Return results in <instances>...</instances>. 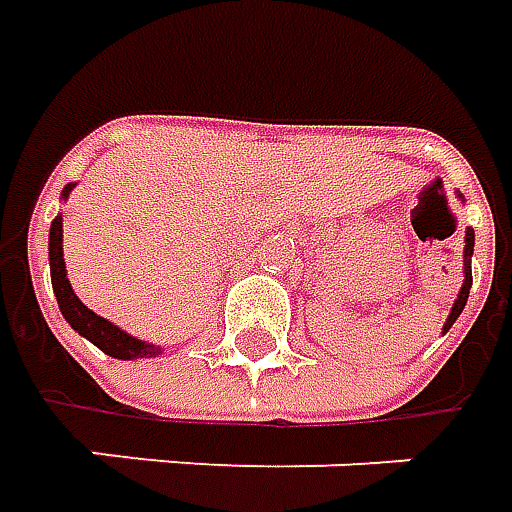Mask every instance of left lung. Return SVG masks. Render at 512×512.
Here are the masks:
<instances>
[{
  "mask_svg": "<svg viewBox=\"0 0 512 512\" xmlns=\"http://www.w3.org/2000/svg\"><path fill=\"white\" fill-rule=\"evenodd\" d=\"M471 255H474V229L468 227V232H465V280H462L460 294H457V300H454V308H451V314H448L446 325H443V333H446V330L451 328L454 322H457V316L462 314V308H465V302H468V294H471V283H474V277H471Z\"/></svg>",
  "mask_w": 512,
  "mask_h": 512,
  "instance_id": "8db88e82",
  "label": "left lung"
}]
</instances>
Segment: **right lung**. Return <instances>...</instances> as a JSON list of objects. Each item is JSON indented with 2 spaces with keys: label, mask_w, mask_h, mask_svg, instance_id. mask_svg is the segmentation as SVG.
I'll return each instance as SVG.
<instances>
[{
  "label": "right lung",
  "mask_w": 512,
  "mask_h": 512,
  "mask_svg": "<svg viewBox=\"0 0 512 512\" xmlns=\"http://www.w3.org/2000/svg\"><path fill=\"white\" fill-rule=\"evenodd\" d=\"M72 193V184H66L61 198H66ZM64 227H61V215L52 218L50 227V274H52V291H55V300H58V308L64 319L72 325V328L81 333L83 339L100 347L106 356L111 358H123V361H131V358H151L159 353L156 344H145L142 339H134L131 333H125L117 325H111L109 319L97 316L95 311H89L72 291V285L66 280V266H64Z\"/></svg>",
  "instance_id": "right-lung-1"
}]
</instances>
